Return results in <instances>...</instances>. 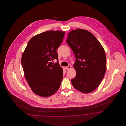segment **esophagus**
Here are the masks:
<instances>
[{
	"mask_svg": "<svg viewBox=\"0 0 126 126\" xmlns=\"http://www.w3.org/2000/svg\"><path fill=\"white\" fill-rule=\"evenodd\" d=\"M65 68L67 70H69L71 68V66H66V67H65Z\"/></svg>",
	"mask_w": 126,
	"mask_h": 126,
	"instance_id": "1",
	"label": "esophagus"
}]
</instances>
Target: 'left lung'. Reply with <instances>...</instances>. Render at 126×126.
Returning a JSON list of instances; mask_svg holds the SVG:
<instances>
[{
  "mask_svg": "<svg viewBox=\"0 0 126 126\" xmlns=\"http://www.w3.org/2000/svg\"><path fill=\"white\" fill-rule=\"evenodd\" d=\"M66 42L76 58L73 66L77 74L71 80L73 86L85 94L94 91L100 85L106 70L104 48L92 33L79 28L70 32Z\"/></svg>",
  "mask_w": 126,
  "mask_h": 126,
  "instance_id": "8db88e82",
  "label": "left lung"
}]
</instances>
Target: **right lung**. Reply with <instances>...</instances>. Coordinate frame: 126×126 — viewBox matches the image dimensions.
<instances>
[{"mask_svg":"<svg viewBox=\"0 0 126 126\" xmlns=\"http://www.w3.org/2000/svg\"><path fill=\"white\" fill-rule=\"evenodd\" d=\"M65 32L48 31L30 39L22 57L24 76L31 89L39 96L47 97L56 93L63 77L58 63L57 49ZM56 59L55 64L51 61Z\"/></svg>","mask_w":126,"mask_h":126,"instance_id":"obj_1","label":"right lung"}]
</instances>
